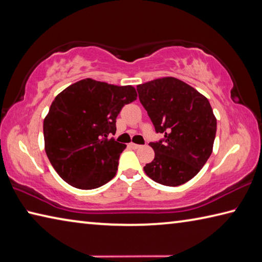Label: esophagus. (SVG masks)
Returning <instances> with one entry per match:
<instances>
[{
  "mask_svg": "<svg viewBox=\"0 0 262 262\" xmlns=\"http://www.w3.org/2000/svg\"><path fill=\"white\" fill-rule=\"evenodd\" d=\"M130 146L133 148V149H138V148H140L141 146L140 145H137V144H133V142H132V144H130Z\"/></svg>",
  "mask_w": 262,
  "mask_h": 262,
  "instance_id": "34e87169",
  "label": "esophagus"
}]
</instances>
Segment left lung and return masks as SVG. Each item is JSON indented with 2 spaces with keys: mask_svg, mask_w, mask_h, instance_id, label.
I'll list each match as a JSON object with an SVG mask.
<instances>
[{
  "mask_svg": "<svg viewBox=\"0 0 262 262\" xmlns=\"http://www.w3.org/2000/svg\"><path fill=\"white\" fill-rule=\"evenodd\" d=\"M141 105L157 133L150 142L155 157L145 173L161 185L176 187L192 179L212 152L216 120L206 98L174 77H163L137 86Z\"/></svg>",
  "mask_w": 262,
  "mask_h": 262,
  "instance_id": "left-lung-1",
  "label": "left lung"
}]
</instances>
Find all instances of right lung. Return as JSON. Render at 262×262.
Segmentation results:
<instances>
[{
	"label": "right lung",
	"instance_id": "add662e5",
	"mask_svg": "<svg viewBox=\"0 0 262 262\" xmlns=\"http://www.w3.org/2000/svg\"><path fill=\"white\" fill-rule=\"evenodd\" d=\"M137 99L131 85L117 86L92 78L78 81L54 98L43 122L49 161L67 184L95 189L115 177L125 149L111 135L124 105Z\"/></svg>",
	"mask_w": 262,
	"mask_h": 262
}]
</instances>
